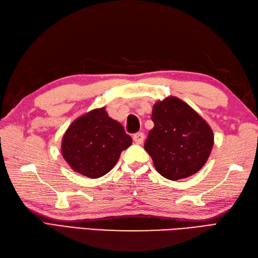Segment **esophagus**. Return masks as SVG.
<instances>
[{"mask_svg":"<svg viewBox=\"0 0 258 258\" xmlns=\"http://www.w3.org/2000/svg\"><path fill=\"white\" fill-rule=\"evenodd\" d=\"M133 140L136 144H142L144 141V134L142 132H139L133 135Z\"/></svg>","mask_w":258,"mask_h":258,"instance_id":"34e87169","label":"esophagus"}]
</instances>
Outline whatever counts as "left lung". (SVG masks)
<instances>
[{
  "mask_svg": "<svg viewBox=\"0 0 258 258\" xmlns=\"http://www.w3.org/2000/svg\"><path fill=\"white\" fill-rule=\"evenodd\" d=\"M154 122L144 149L156 171L167 179L177 180L197 173L208 160L214 134L188 104L169 96L153 107Z\"/></svg>",
  "mask_w": 258,
  "mask_h": 258,
  "instance_id": "8db88e82",
  "label": "left lung"
}]
</instances>
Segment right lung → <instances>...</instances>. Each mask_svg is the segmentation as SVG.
<instances>
[{"instance_id": "obj_1", "label": "right lung", "mask_w": 258, "mask_h": 258, "mask_svg": "<svg viewBox=\"0 0 258 258\" xmlns=\"http://www.w3.org/2000/svg\"><path fill=\"white\" fill-rule=\"evenodd\" d=\"M132 144L123 126L107 115L105 107L96 108L76 118L62 140V155L73 171L90 178L108 173L120 153Z\"/></svg>"}]
</instances>
